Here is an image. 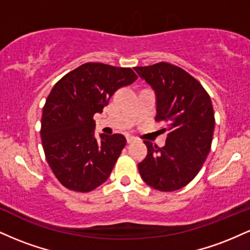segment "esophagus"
Segmentation results:
<instances>
[{
    "mask_svg": "<svg viewBox=\"0 0 250 250\" xmlns=\"http://www.w3.org/2000/svg\"><path fill=\"white\" fill-rule=\"evenodd\" d=\"M135 140H136V139H135L134 136H127V142H128V143H131V142H134Z\"/></svg>",
    "mask_w": 250,
    "mask_h": 250,
    "instance_id": "esophagus-1",
    "label": "esophagus"
}]
</instances>
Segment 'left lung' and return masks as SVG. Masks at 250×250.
<instances>
[{
    "instance_id": "8db88e82",
    "label": "left lung",
    "mask_w": 250,
    "mask_h": 250,
    "mask_svg": "<svg viewBox=\"0 0 250 250\" xmlns=\"http://www.w3.org/2000/svg\"><path fill=\"white\" fill-rule=\"evenodd\" d=\"M135 71L156 95V121L167 123L162 148L145 141L148 154L139 171L151 188L174 191L196 176L210 151L215 127L210 97L201 83L186 70L160 62Z\"/></svg>"
}]
</instances>
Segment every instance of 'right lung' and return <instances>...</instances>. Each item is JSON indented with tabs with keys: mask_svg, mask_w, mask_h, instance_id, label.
Masks as SVG:
<instances>
[{
	"mask_svg": "<svg viewBox=\"0 0 250 250\" xmlns=\"http://www.w3.org/2000/svg\"><path fill=\"white\" fill-rule=\"evenodd\" d=\"M136 79L130 68L84 63L51 89L42 111L41 140L48 165L65 188L87 193L108 180L127 141L121 134H100L97 141L93 117L117 89Z\"/></svg>",
	"mask_w": 250,
	"mask_h": 250,
	"instance_id": "obj_1",
	"label": "right lung"
}]
</instances>
